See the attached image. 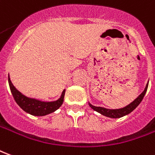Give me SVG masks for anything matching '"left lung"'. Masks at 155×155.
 <instances>
[{"label":"left lung","instance_id":"obj_1","mask_svg":"<svg viewBox=\"0 0 155 155\" xmlns=\"http://www.w3.org/2000/svg\"><path fill=\"white\" fill-rule=\"evenodd\" d=\"M148 85H149V83L146 84V87L143 92L139 97H137L136 99L133 101L132 103L127 105L126 107H122V108H118V109H108V108H105V107H97V106H93V104H91L90 103H88L89 106L93 110L96 111L97 113H99L102 115L104 116H106V117H108V118H119L124 117L125 115H128V114H130L131 112L135 109L136 107H138L139 105V104L141 103V101L143 100V98L145 95L146 92H147V89H148Z\"/></svg>","mask_w":155,"mask_h":155}]
</instances>
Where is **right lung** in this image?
Masks as SVG:
<instances>
[{"label": "right lung", "instance_id": "add662e5", "mask_svg": "<svg viewBox=\"0 0 155 155\" xmlns=\"http://www.w3.org/2000/svg\"><path fill=\"white\" fill-rule=\"evenodd\" d=\"M8 83H9L11 92L12 93V96L16 104L19 105V107L22 110L33 116H45L51 114L56 110H58L63 103L65 89L62 91L61 96L58 100L47 102V101H41L33 97L25 96L15 87L11 81L9 75H8Z\"/></svg>", "mask_w": 155, "mask_h": 155}]
</instances>
